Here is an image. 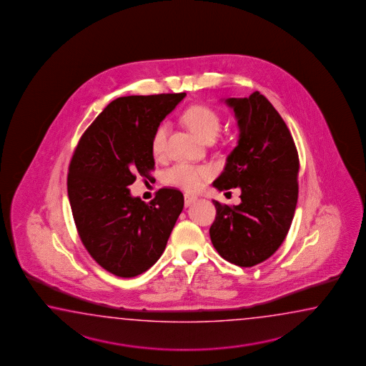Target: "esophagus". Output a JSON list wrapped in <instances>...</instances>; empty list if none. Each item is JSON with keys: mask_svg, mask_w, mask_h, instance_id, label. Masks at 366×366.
Instances as JSON below:
<instances>
[{"mask_svg": "<svg viewBox=\"0 0 366 366\" xmlns=\"http://www.w3.org/2000/svg\"><path fill=\"white\" fill-rule=\"evenodd\" d=\"M197 200V197L194 196V194H184V205L186 207H189L192 202H196Z\"/></svg>", "mask_w": 366, "mask_h": 366, "instance_id": "1", "label": "esophagus"}]
</instances>
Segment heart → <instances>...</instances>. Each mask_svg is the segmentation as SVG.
<instances>
[{"mask_svg":"<svg viewBox=\"0 0 366 366\" xmlns=\"http://www.w3.org/2000/svg\"><path fill=\"white\" fill-rule=\"evenodd\" d=\"M183 120L202 141L214 140L221 128V120L213 109L196 104L186 109ZM169 127L159 124L152 137V152L156 157H161L166 148ZM212 177V169L208 166H194L189 164H177L164 174V180L172 186L179 187L187 191H196L202 183Z\"/></svg>","mask_w":366,"mask_h":366,"instance_id":"obj_1","label":"heart"}]
</instances>
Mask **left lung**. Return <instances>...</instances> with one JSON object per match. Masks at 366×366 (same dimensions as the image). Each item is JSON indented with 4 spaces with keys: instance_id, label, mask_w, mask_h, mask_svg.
I'll return each mask as SVG.
<instances>
[{
    "instance_id": "8db88e82",
    "label": "left lung",
    "mask_w": 366,
    "mask_h": 366,
    "mask_svg": "<svg viewBox=\"0 0 366 366\" xmlns=\"http://www.w3.org/2000/svg\"><path fill=\"white\" fill-rule=\"evenodd\" d=\"M225 102L237 117L239 139L213 187H239L241 204L213 200L210 241L227 262L252 267L272 257L288 234L298 199L300 159L288 127L264 95L255 92Z\"/></svg>"
}]
</instances>
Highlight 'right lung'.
Wrapping results in <instances>:
<instances>
[{"label":"right lung","instance_id":"add662e5","mask_svg":"<svg viewBox=\"0 0 366 366\" xmlns=\"http://www.w3.org/2000/svg\"><path fill=\"white\" fill-rule=\"evenodd\" d=\"M186 93L129 95L111 102L78 141L68 196L78 235L106 271L134 277L161 257L184 197L161 188L150 202L133 197L136 177L154 170L152 137Z\"/></svg>","mask_w":366,"mask_h":366}]
</instances>
